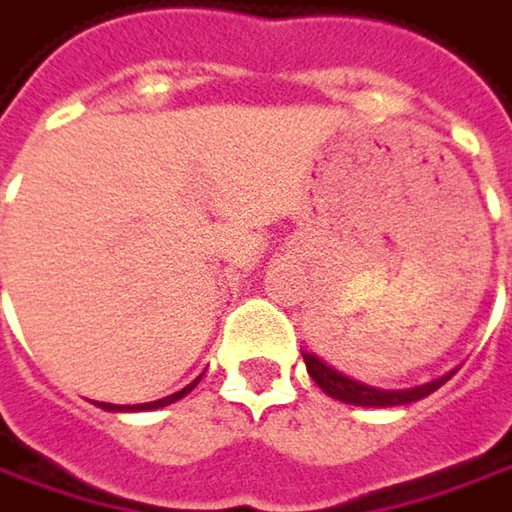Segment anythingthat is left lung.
I'll list each match as a JSON object with an SVG mask.
<instances>
[{
  "mask_svg": "<svg viewBox=\"0 0 512 512\" xmlns=\"http://www.w3.org/2000/svg\"><path fill=\"white\" fill-rule=\"evenodd\" d=\"M303 361H306V369L312 375V381L332 398L344 401V404H355V407H401V404H412V401H421L427 398L430 392L441 387L444 381H450V375L438 378V381H430L424 387H412V389H378L369 387V384H361L355 378L344 375L338 367L326 364L323 358H318L315 352H303Z\"/></svg>",
  "mask_w": 512,
  "mask_h": 512,
  "instance_id": "obj_1",
  "label": "left lung"
}]
</instances>
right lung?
Returning <instances> with one entry per match:
<instances>
[{
	"label": "right lung",
	"instance_id": "obj_1",
	"mask_svg": "<svg viewBox=\"0 0 512 512\" xmlns=\"http://www.w3.org/2000/svg\"><path fill=\"white\" fill-rule=\"evenodd\" d=\"M197 384V381H194ZM194 384H189V387H183L180 392H174V395H166V398H160V401H148V404H102V410H111V412H131V410H157V407H166V404H174L177 398H183V395H189L191 389H194Z\"/></svg>",
	"mask_w": 512,
	"mask_h": 512
}]
</instances>
